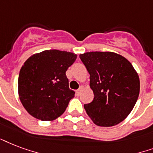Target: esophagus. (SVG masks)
I'll return each mask as SVG.
<instances>
[{
	"mask_svg": "<svg viewBox=\"0 0 153 153\" xmlns=\"http://www.w3.org/2000/svg\"><path fill=\"white\" fill-rule=\"evenodd\" d=\"M82 88H83V87H80L77 90H76V95H77V96L80 95V93H81V90H82Z\"/></svg>",
	"mask_w": 153,
	"mask_h": 153,
	"instance_id": "esophagus-1",
	"label": "esophagus"
}]
</instances>
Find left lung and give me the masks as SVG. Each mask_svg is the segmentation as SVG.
Listing matches in <instances>:
<instances>
[{"label": "left lung", "instance_id": "8db88e82", "mask_svg": "<svg viewBox=\"0 0 153 153\" xmlns=\"http://www.w3.org/2000/svg\"><path fill=\"white\" fill-rule=\"evenodd\" d=\"M90 74L93 101L84 105L94 124L113 126L125 120L137 103L140 80L124 56L111 52H90L80 55Z\"/></svg>", "mask_w": 153, "mask_h": 153}]
</instances>
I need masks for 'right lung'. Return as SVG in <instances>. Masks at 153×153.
Listing matches in <instances>:
<instances>
[{"instance_id":"right-lung-1","label":"right lung","mask_w":153,"mask_h":153,"mask_svg":"<svg viewBox=\"0 0 153 153\" xmlns=\"http://www.w3.org/2000/svg\"><path fill=\"white\" fill-rule=\"evenodd\" d=\"M76 59L74 53L53 49L33 55L25 62L19 73V97L31 116L53 120L63 114L75 95L65 73Z\"/></svg>"}]
</instances>
